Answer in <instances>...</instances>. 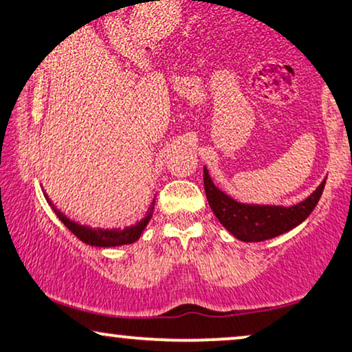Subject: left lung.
Masks as SVG:
<instances>
[{
    "label": "left lung",
    "instance_id": "1",
    "mask_svg": "<svg viewBox=\"0 0 352 352\" xmlns=\"http://www.w3.org/2000/svg\"><path fill=\"white\" fill-rule=\"evenodd\" d=\"M324 183L316 188L309 197L296 206H264V204L240 202L217 186L204 166V188L209 206L219 222L232 233L236 240L256 243L271 240L287 233L309 217L322 197Z\"/></svg>",
    "mask_w": 352,
    "mask_h": 352
}]
</instances>
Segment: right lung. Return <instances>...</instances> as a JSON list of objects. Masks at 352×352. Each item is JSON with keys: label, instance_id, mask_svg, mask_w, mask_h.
<instances>
[{"label": "right lung", "instance_id": "right-lung-1", "mask_svg": "<svg viewBox=\"0 0 352 352\" xmlns=\"http://www.w3.org/2000/svg\"><path fill=\"white\" fill-rule=\"evenodd\" d=\"M43 197L47 199V202H49L52 210L55 212V215L60 219V222H62L68 230H70L73 235H75L76 238H80V240L86 243V245L98 246V248H112V246L132 245V243H135L138 238H140L146 225H148L151 215H153V209H155V201H153L148 209V214L143 217L140 222H137L135 225H130V227H125V228H91V227H88V225H80L78 222H75V220L68 219L67 215L62 214V210L56 209L47 194H43Z\"/></svg>", "mask_w": 352, "mask_h": 352}]
</instances>
